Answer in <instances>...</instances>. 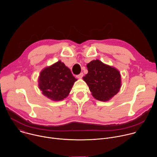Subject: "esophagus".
Wrapping results in <instances>:
<instances>
[{
  "label": "esophagus",
  "instance_id": "1",
  "mask_svg": "<svg viewBox=\"0 0 157 157\" xmlns=\"http://www.w3.org/2000/svg\"><path fill=\"white\" fill-rule=\"evenodd\" d=\"M83 75H84V74H83L82 73H80L79 75H77L76 77H77L78 79H81V78L83 77Z\"/></svg>",
  "mask_w": 157,
  "mask_h": 157
}]
</instances>
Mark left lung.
<instances>
[{
	"mask_svg": "<svg viewBox=\"0 0 157 157\" xmlns=\"http://www.w3.org/2000/svg\"><path fill=\"white\" fill-rule=\"evenodd\" d=\"M88 73L82 78L92 96L100 101H108L116 95L122 85L119 71L99 59L87 63Z\"/></svg>",
	"mask_w": 157,
	"mask_h": 157,
	"instance_id": "left-lung-1",
	"label": "left lung"
}]
</instances>
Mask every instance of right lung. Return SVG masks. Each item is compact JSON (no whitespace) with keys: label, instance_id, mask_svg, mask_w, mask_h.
<instances>
[{"label":"right lung","instance_id":"add662e5","mask_svg":"<svg viewBox=\"0 0 157 157\" xmlns=\"http://www.w3.org/2000/svg\"><path fill=\"white\" fill-rule=\"evenodd\" d=\"M76 81L70 69L60 60L43 68L38 79L41 93L53 101L68 97Z\"/></svg>","mask_w":157,"mask_h":157}]
</instances>
